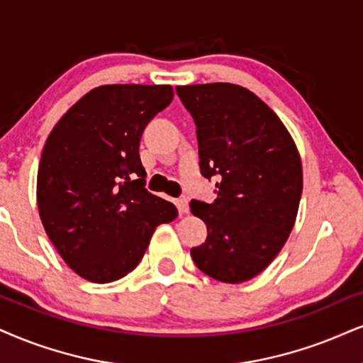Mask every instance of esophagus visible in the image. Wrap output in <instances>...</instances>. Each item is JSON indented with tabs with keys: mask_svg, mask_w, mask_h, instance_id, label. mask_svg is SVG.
Segmentation results:
<instances>
[{
	"mask_svg": "<svg viewBox=\"0 0 363 363\" xmlns=\"http://www.w3.org/2000/svg\"><path fill=\"white\" fill-rule=\"evenodd\" d=\"M178 208H180V213H189V200L183 196V199H178Z\"/></svg>",
	"mask_w": 363,
	"mask_h": 363,
	"instance_id": "1",
	"label": "esophagus"
}]
</instances>
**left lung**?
<instances>
[{
  "label": "left lung",
  "mask_w": 363,
  "mask_h": 363,
  "mask_svg": "<svg viewBox=\"0 0 363 363\" xmlns=\"http://www.w3.org/2000/svg\"><path fill=\"white\" fill-rule=\"evenodd\" d=\"M196 126L200 172L218 177L213 203L191 200L207 240L191 249L200 271L239 284L266 269L288 240L303 191L298 147L274 111L249 89L178 86Z\"/></svg>",
  "instance_id": "8db88e82"
}]
</instances>
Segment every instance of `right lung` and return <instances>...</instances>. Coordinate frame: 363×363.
Listing matches in <instances>:
<instances>
[{
	"mask_svg": "<svg viewBox=\"0 0 363 363\" xmlns=\"http://www.w3.org/2000/svg\"><path fill=\"white\" fill-rule=\"evenodd\" d=\"M172 99V86H101L48 134L37 177L40 218L67 266L84 279L102 284L126 276L156 227L178 216L172 202L145 189L140 158L146 124Z\"/></svg>",
	"mask_w": 363,
	"mask_h": 363,
	"instance_id": "1",
	"label": "right lung"
}]
</instances>
